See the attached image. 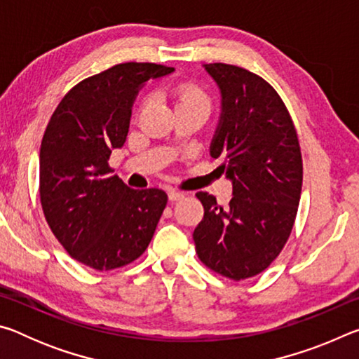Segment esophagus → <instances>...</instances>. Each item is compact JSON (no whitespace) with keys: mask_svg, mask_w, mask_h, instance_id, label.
<instances>
[{"mask_svg":"<svg viewBox=\"0 0 359 359\" xmlns=\"http://www.w3.org/2000/svg\"><path fill=\"white\" fill-rule=\"evenodd\" d=\"M168 196H169V201H179V199L184 198V193L175 191V190H169Z\"/></svg>","mask_w":359,"mask_h":359,"instance_id":"1","label":"esophagus"}]
</instances>
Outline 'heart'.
Instances as JSON below:
<instances>
[{
	"label": "heart",
	"mask_w": 359,
	"mask_h": 359,
	"mask_svg": "<svg viewBox=\"0 0 359 359\" xmlns=\"http://www.w3.org/2000/svg\"><path fill=\"white\" fill-rule=\"evenodd\" d=\"M172 98L175 111L182 109H198L209 115L212 109V100L209 93L194 82H182L172 88Z\"/></svg>",
	"instance_id": "b5f03b06"
}]
</instances>
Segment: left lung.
Returning <instances> with one entry per match:
<instances>
[{
  "label": "left lung",
  "mask_w": 359,
  "mask_h": 359,
  "mask_svg": "<svg viewBox=\"0 0 359 359\" xmlns=\"http://www.w3.org/2000/svg\"><path fill=\"white\" fill-rule=\"evenodd\" d=\"M222 93L210 156L233 182L226 208L198 191L204 217L194 228L199 259L244 280L274 261L293 229L302 187L299 141L287 106L263 77L224 63L204 65Z\"/></svg>",
  "instance_id": "obj_1"
}]
</instances>
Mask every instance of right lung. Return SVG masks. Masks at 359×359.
I'll list each match as a JSON object with an SVG mask.
<instances>
[{
  "mask_svg": "<svg viewBox=\"0 0 359 359\" xmlns=\"http://www.w3.org/2000/svg\"><path fill=\"white\" fill-rule=\"evenodd\" d=\"M172 71L115 65L72 87L48 121L39 151L42 210L65 250L92 269H117L141 257L166 208L163 190H133L111 175L109 156L123 147L142 85Z\"/></svg>",
  "mask_w": 359,
  "mask_h": 359,
  "instance_id": "1",
  "label": "right lung"
}]
</instances>
